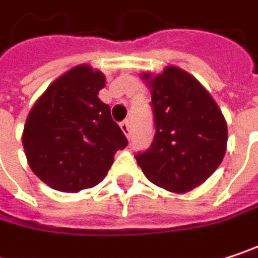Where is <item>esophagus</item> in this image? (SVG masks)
Instances as JSON below:
<instances>
[{"label": "esophagus", "mask_w": 258, "mask_h": 258, "mask_svg": "<svg viewBox=\"0 0 258 258\" xmlns=\"http://www.w3.org/2000/svg\"><path fill=\"white\" fill-rule=\"evenodd\" d=\"M121 130L124 131V134L127 136V139L131 137V125H130L128 121H124V122H121Z\"/></svg>", "instance_id": "34e87169"}]
</instances>
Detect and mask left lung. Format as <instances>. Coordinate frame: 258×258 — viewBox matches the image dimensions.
<instances>
[{"instance_id": "obj_1", "label": "left lung", "mask_w": 258, "mask_h": 258, "mask_svg": "<svg viewBox=\"0 0 258 258\" xmlns=\"http://www.w3.org/2000/svg\"><path fill=\"white\" fill-rule=\"evenodd\" d=\"M151 89L155 136L136 155L145 176L176 194L202 185L221 164L227 149V122L206 88L189 73L167 66L142 73Z\"/></svg>"}]
</instances>
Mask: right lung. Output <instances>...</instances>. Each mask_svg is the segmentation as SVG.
<instances>
[{
  "label": "right lung",
  "instance_id": "add662e5",
  "mask_svg": "<svg viewBox=\"0 0 258 258\" xmlns=\"http://www.w3.org/2000/svg\"><path fill=\"white\" fill-rule=\"evenodd\" d=\"M106 76L80 64L53 80L28 113L22 145L31 170L50 188L79 192L100 183L127 137L98 98Z\"/></svg>",
  "mask_w": 258,
  "mask_h": 258
}]
</instances>
